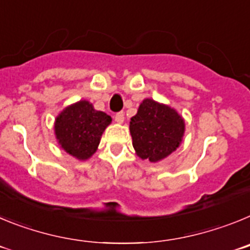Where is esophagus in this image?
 I'll return each mask as SVG.
<instances>
[{
	"label": "esophagus",
	"instance_id": "esophagus-1",
	"mask_svg": "<svg viewBox=\"0 0 250 250\" xmlns=\"http://www.w3.org/2000/svg\"><path fill=\"white\" fill-rule=\"evenodd\" d=\"M114 118H115V121H116V123L123 124V123H124V119H125V115H124L123 111L116 112V114H115Z\"/></svg>",
	"mask_w": 250,
	"mask_h": 250
}]
</instances>
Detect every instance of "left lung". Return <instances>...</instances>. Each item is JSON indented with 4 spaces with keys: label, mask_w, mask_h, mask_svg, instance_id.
Segmentation results:
<instances>
[{
    "label": "left lung",
    "mask_w": 250,
    "mask_h": 250,
    "mask_svg": "<svg viewBox=\"0 0 250 250\" xmlns=\"http://www.w3.org/2000/svg\"><path fill=\"white\" fill-rule=\"evenodd\" d=\"M184 120L174 109L146 99L130 121L132 146L143 160H161L182 143Z\"/></svg>",
    "instance_id": "8db88e82"
}]
</instances>
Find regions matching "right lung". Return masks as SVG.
<instances>
[{
	"instance_id": "1",
	"label": "right lung",
	"mask_w": 250,
	"mask_h": 250,
	"mask_svg": "<svg viewBox=\"0 0 250 250\" xmlns=\"http://www.w3.org/2000/svg\"><path fill=\"white\" fill-rule=\"evenodd\" d=\"M110 123L109 115L96 111L89 101H79L57 116L55 134L66 152L85 160L96 151L104 130Z\"/></svg>"
}]
</instances>
